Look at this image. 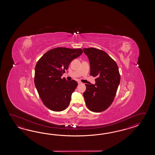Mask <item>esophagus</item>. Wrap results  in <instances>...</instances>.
<instances>
[{"label":"esophagus","instance_id":"1","mask_svg":"<svg viewBox=\"0 0 155 155\" xmlns=\"http://www.w3.org/2000/svg\"><path fill=\"white\" fill-rule=\"evenodd\" d=\"M78 84H81V82H80V81H78Z\"/></svg>","mask_w":155,"mask_h":155}]
</instances>
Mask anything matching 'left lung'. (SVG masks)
Masks as SVG:
<instances>
[{
    "label": "left lung",
    "mask_w": 155,
    "mask_h": 155,
    "mask_svg": "<svg viewBox=\"0 0 155 155\" xmlns=\"http://www.w3.org/2000/svg\"><path fill=\"white\" fill-rule=\"evenodd\" d=\"M90 64V75L95 85L85 84L83 93L86 105L92 112H102L111 105L120 82L119 68L107 53L94 48L83 49Z\"/></svg>",
    "instance_id": "8db88e82"
}]
</instances>
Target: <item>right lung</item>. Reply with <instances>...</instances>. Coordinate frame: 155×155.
I'll use <instances>...</instances> for the list:
<instances>
[{"instance_id":"right-lung-1","label":"right lung","mask_w":155,"mask_h":155,"mask_svg":"<svg viewBox=\"0 0 155 155\" xmlns=\"http://www.w3.org/2000/svg\"><path fill=\"white\" fill-rule=\"evenodd\" d=\"M82 52L81 49L56 48L44 54L36 63L34 84L43 104L50 110L59 112L69 105L78 82L67 81L61 76L71 61Z\"/></svg>"}]
</instances>
